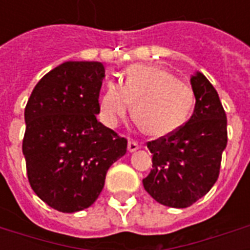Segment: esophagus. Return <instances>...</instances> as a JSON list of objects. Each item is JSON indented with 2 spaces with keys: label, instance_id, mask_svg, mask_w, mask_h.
Listing matches in <instances>:
<instances>
[{
  "label": "esophagus",
  "instance_id": "esophagus-1",
  "mask_svg": "<svg viewBox=\"0 0 250 250\" xmlns=\"http://www.w3.org/2000/svg\"><path fill=\"white\" fill-rule=\"evenodd\" d=\"M139 148H141V145H139L138 142L132 141V139H131V141H128V151L134 152V151H136V150H139Z\"/></svg>",
  "mask_w": 250,
  "mask_h": 250
}]
</instances>
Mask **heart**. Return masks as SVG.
Masks as SVG:
<instances>
[{"label": "heart", "mask_w": 250, "mask_h": 250, "mask_svg": "<svg viewBox=\"0 0 250 250\" xmlns=\"http://www.w3.org/2000/svg\"><path fill=\"white\" fill-rule=\"evenodd\" d=\"M132 116L145 134L165 136L184 125L193 104L191 89L159 66L128 68L122 85L109 82L102 98V111L109 123Z\"/></svg>", "instance_id": "obj_1"}]
</instances>
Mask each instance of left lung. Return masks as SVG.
<instances>
[{"label":"left lung","instance_id":"8db88e82","mask_svg":"<svg viewBox=\"0 0 250 250\" xmlns=\"http://www.w3.org/2000/svg\"><path fill=\"white\" fill-rule=\"evenodd\" d=\"M190 82L195 96L193 115L171 134L147 143L152 168L143 179L157 202L178 209L209 193L220 175L228 143V120L215 88L201 72Z\"/></svg>","mask_w":250,"mask_h":250}]
</instances>
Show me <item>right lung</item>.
<instances>
[{
	"label": "right lung",
	"mask_w": 250,
	"mask_h": 250,
	"mask_svg": "<svg viewBox=\"0 0 250 250\" xmlns=\"http://www.w3.org/2000/svg\"><path fill=\"white\" fill-rule=\"evenodd\" d=\"M103 77L102 62H66L36 84L25 107L28 181L62 213L89 208L107 170L127 151V139L96 119Z\"/></svg>",
	"instance_id": "add662e5"
}]
</instances>
